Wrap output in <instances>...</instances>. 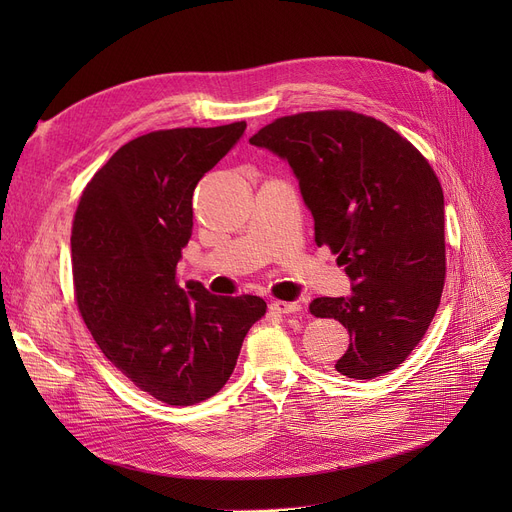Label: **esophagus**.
Segmentation results:
<instances>
[{
    "instance_id": "esophagus-1",
    "label": "esophagus",
    "mask_w": 512,
    "mask_h": 512,
    "mask_svg": "<svg viewBox=\"0 0 512 512\" xmlns=\"http://www.w3.org/2000/svg\"><path fill=\"white\" fill-rule=\"evenodd\" d=\"M270 307H272V311H276V313H282V315H288V313H297V311H301V305H299V303H288V301H274Z\"/></svg>"
}]
</instances>
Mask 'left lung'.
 <instances>
[{
  "label": "left lung",
  "instance_id": "8db88e82",
  "mask_svg": "<svg viewBox=\"0 0 512 512\" xmlns=\"http://www.w3.org/2000/svg\"><path fill=\"white\" fill-rule=\"evenodd\" d=\"M288 159L315 220V245L338 255L348 299L321 297L351 344L336 371L373 380L396 369L425 336L446 278L444 195L421 151L382 120L351 110L276 118L249 139Z\"/></svg>",
  "mask_w": 512,
  "mask_h": 512
}]
</instances>
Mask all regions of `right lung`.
<instances>
[{"label": "right lung", "mask_w": 512, "mask_h": 512, "mask_svg": "<svg viewBox=\"0 0 512 512\" xmlns=\"http://www.w3.org/2000/svg\"><path fill=\"white\" fill-rule=\"evenodd\" d=\"M247 122L153 130L122 145L80 195L72 224L74 299L101 353L139 390L172 407L220 392L242 340L265 315L253 294L180 288L197 182Z\"/></svg>", "instance_id": "add662e5"}]
</instances>
